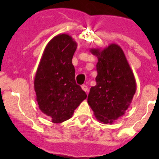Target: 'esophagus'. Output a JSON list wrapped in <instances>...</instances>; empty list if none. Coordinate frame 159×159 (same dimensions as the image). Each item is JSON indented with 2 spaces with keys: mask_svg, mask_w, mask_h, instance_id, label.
Returning <instances> with one entry per match:
<instances>
[{
  "mask_svg": "<svg viewBox=\"0 0 159 159\" xmlns=\"http://www.w3.org/2000/svg\"><path fill=\"white\" fill-rule=\"evenodd\" d=\"M81 89H82L83 91H85V92L88 93V91H89V88H88L87 85L84 84V85L81 86Z\"/></svg>",
  "mask_w": 159,
  "mask_h": 159,
  "instance_id": "esophagus-1",
  "label": "esophagus"
}]
</instances>
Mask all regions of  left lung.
I'll use <instances>...</instances> for the list:
<instances>
[{"mask_svg":"<svg viewBox=\"0 0 159 159\" xmlns=\"http://www.w3.org/2000/svg\"><path fill=\"white\" fill-rule=\"evenodd\" d=\"M98 57L96 85L91 88L88 103L97 120L112 124L125 115L136 91V81L124 51L111 44L104 49L91 48Z\"/></svg>","mask_w":159,"mask_h":159,"instance_id":"1","label":"left lung"}]
</instances>
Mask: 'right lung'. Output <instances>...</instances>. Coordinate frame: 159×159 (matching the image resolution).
I'll list each match as a JSON object with an SVG mask.
<instances>
[{"instance_id": "add662e5", "label": "right lung", "mask_w": 159, "mask_h": 159, "mask_svg": "<svg viewBox=\"0 0 159 159\" xmlns=\"http://www.w3.org/2000/svg\"><path fill=\"white\" fill-rule=\"evenodd\" d=\"M77 43L67 34L56 35L48 43L34 77V91L39 109L53 123L70 118L87 98L75 82L72 57Z\"/></svg>"}]
</instances>
